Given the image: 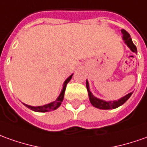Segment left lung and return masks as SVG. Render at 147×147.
<instances>
[{
  "mask_svg": "<svg viewBox=\"0 0 147 147\" xmlns=\"http://www.w3.org/2000/svg\"><path fill=\"white\" fill-rule=\"evenodd\" d=\"M122 33V39L124 42L126 43V45L130 49V50L134 53H137V48L136 46L134 45V44L132 41V39L130 37V35L129 34L128 32H126L125 29H122L121 30ZM86 88L87 91H88V94H89V98H90V103L93 106L96 107V108H98L101 110H110V109H115V108H118V106H122V104L126 102V101L129 98V97L132 95L133 92L129 93L128 94H126V96L122 97V98L118 99V101H110V102H106L102 99H99L98 98L94 97V95L92 94V93L90 90V87H89V82L86 80Z\"/></svg>",
  "mask_w": 147,
  "mask_h": 147,
  "instance_id": "8db88e82",
  "label": "left lung"
}]
</instances>
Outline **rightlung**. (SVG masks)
<instances>
[{
  "label": "right lung",
  "mask_w": 147,
  "mask_h": 147,
  "mask_svg": "<svg viewBox=\"0 0 147 147\" xmlns=\"http://www.w3.org/2000/svg\"><path fill=\"white\" fill-rule=\"evenodd\" d=\"M72 75H70L69 78H68L65 81V82L63 84V88H62V90H61V92L60 95L58 96V98H57L56 101H54V102H53L49 103V104H46V105H44V106H29V105H26L24 103V105H25L26 107H28L29 109L30 110H33V111H36V112H49V111H51V110H54L57 109L60 105L62 102V101H63L64 98V94H65V88H66V85L67 83L71 80L72 78Z\"/></svg>",
  "instance_id": "obj_1"
}]
</instances>
